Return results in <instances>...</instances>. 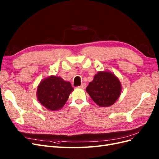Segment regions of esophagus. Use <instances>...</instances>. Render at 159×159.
Segmentation results:
<instances>
[{
  "instance_id": "34e87169",
  "label": "esophagus",
  "mask_w": 159,
  "mask_h": 159,
  "mask_svg": "<svg viewBox=\"0 0 159 159\" xmlns=\"http://www.w3.org/2000/svg\"><path fill=\"white\" fill-rule=\"evenodd\" d=\"M85 88H86V84H82L78 87V88H80V89H85Z\"/></svg>"
}]
</instances>
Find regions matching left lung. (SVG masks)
I'll return each instance as SVG.
<instances>
[{
    "mask_svg": "<svg viewBox=\"0 0 159 159\" xmlns=\"http://www.w3.org/2000/svg\"><path fill=\"white\" fill-rule=\"evenodd\" d=\"M121 90L119 78L109 71H98L86 88L93 102L102 107L113 105L121 95Z\"/></svg>",
    "mask_w": 159,
    "mask_h": 159,
    "instance_id": "obj_1",
    "label": "left lung"
}]
</instances>
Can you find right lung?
<instances>
[{"label":"right lung","instance_id":"1","mask_svg":"<svg viewBox=\"0 0 159 159\" xmlns=\"http://www.w3.org/2000/svg\"><path fill=\"white\" fill-rule=\"evenodd\" d=\"M73 90L69 81L59 76L50 75L43 79L38 84L37 99L42 106L54 111L64 107Z\"/></svg>","mask_w":159,"mask_h":159}]
</instances>
